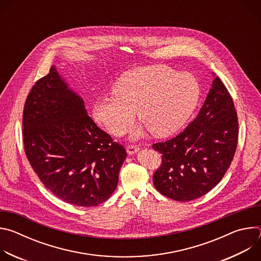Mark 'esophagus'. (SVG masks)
<instances>
[{
	"label": "esophagus",
	"mask_w": 261,
	"mask_h": 261,
	"mask_svg": "<svg viewBox=\"0 0 261 261\" xmlns=\"http://www.w3.org/2000/svg\"><path fill=\"white\" fill-rule=\"evenodd\" d=\"M138 152H139V147L136 146V145H129L127 147V153L129 155H134V154H136Z\"/></svg>",
	"instance_id": "34e87169"
}]
</instances>
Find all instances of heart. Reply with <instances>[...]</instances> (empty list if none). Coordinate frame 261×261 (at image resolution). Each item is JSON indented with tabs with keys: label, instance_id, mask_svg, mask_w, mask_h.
<instances>
[{
	"label": "heart",
	"instance_id": "b5f03b06",
	"mask_svg": "<svg viewBox=\"0 0 261 261\" xmlns=\"http://www.w3.org/2000/svg\"><path fill=\"white\" fill-rule=\"evenodd\" d=\"M199 97L200 85L193 74L163 65L139 67L123 74L111 96L95 102L92 118L110 134L121 136L134 110L141 121L133 127L132 138H138L145 126L155 136H167L188 121Z\"/></svg>",
	"mask_w": 261,
	"mask_h": 261
}]
</instances>
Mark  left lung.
Instances as JSON below:
<instances>
[{"label":"left lung","mask_w":261,"mask_h":261,"mask_svg":"<svg viewBox=\"0 0 261 261\" xmlns=\"http://www.w3.org/2000/svg\"><path fill=\"white\" fill-rule=\"evenodd\" d=\"M197 117L177 136L153 144L162 154L154 173L156 189L177 201H190L211 191L224 176L238 143L233 101L218 76Z\"/></svg>","instance_id":"obj_1"}]
</instances>
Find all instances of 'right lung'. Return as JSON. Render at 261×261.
<instances>
[{"instance_id": "obj_1", "label": "right lung", "mask_w": 261, "mask_h": 261, "mask_svg": "<svg viewBox=\"0 0 261 261\" xmlns=\"http://www.w3.org/2000/svg\"><path fill=\"white\" fill-rule=\"evenodd\" d=\"M22 127L27 158L54 195L90 207L114 193L125 148L97 127L56 66L28 95Z\"/></svg>"}]
</instances>
